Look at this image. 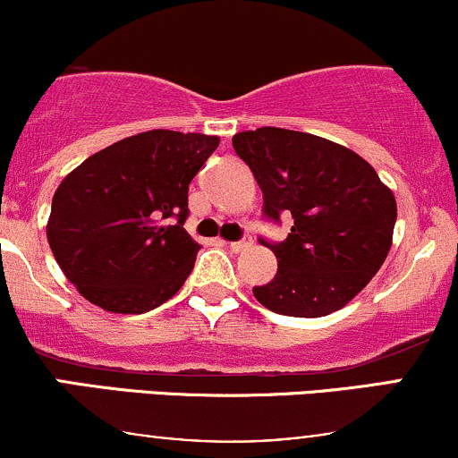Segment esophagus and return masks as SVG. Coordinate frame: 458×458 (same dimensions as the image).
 Masks as SVG:
<instances>
[{
  "instance_id": "34e87169",
  "label": "esophagus",
  "mask_w": 458,
  "mask_h": 458,
  "mask_svg": "<svg viewBox=\"0 0 458 458\" xmlns=\"http://www.w3.org/2000/svg\"><path fill=\"white\" fill-rule=\"evenodd\" d=\"M251 245V239L250 236H247V239H241V241H233V243H230V250L233 251H243V250H247V247Z\"/></svg>"
}]
</instances>
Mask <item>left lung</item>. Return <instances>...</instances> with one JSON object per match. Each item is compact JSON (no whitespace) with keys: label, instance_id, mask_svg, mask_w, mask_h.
Returning <instances> with one entry per match:
<instances>
[{"label":"left lung","instance_id":"8db88e82","mask_svg":"<svg viewBox=\"0 0 458 458\" xmlns=\"http://www.w3.org/2000/svg\"><path fill=\"white\" fill-rule=\"evenodd\" d=\"M234 152L262 191V215L280 224V243L260 236L277 259L271 282L254 297L284 317L317 318L353 299L392 245L396 199L370 163L334 141L299 131L262 127L233 138Z\"/></svg>","mask_w":458,"mask_h":458}]
</instances>
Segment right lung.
Here are the masks:
<instances>
[{"label":"right lung","mask_w":458,"mask_h":458,"mask_svg":"<svg viewBox=\"0 0 458 458\" xmlns=\"http://www.w3.org/2000/svg\"><path fill=\"white\" fill-rule=\"evenodd\" d=\"M219 138L146 131L88 157L57 187L47 239L94 306L144 314L174 297L199 243L182 228L189 182Z\"/></svg>","instance_id":"obj_1"}]
</instances>
